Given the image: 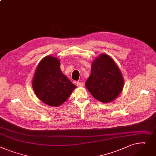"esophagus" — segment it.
<instances>
[{
	"label": "esophagus",
	"mask_w": 156,
	"mask_h": 156,
	"mask_svg": "<svg viewBox=\"0 0 156 156\" xmlns=\"http://www.w3.org/2000/svg\"><path fill=\"white\" fill-rule=\"evenodd\" d=\"M76 85L78 87H83L84 86V83H83V82H77Z\"/></svg>",
	"instance_id": "1"
}]
</instances>
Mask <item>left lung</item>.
Returning <instances> with one entry per match:
<instances>
[{
  "mask_svg": "<svg viewBox=\"0 0 156 156\" xmlns=\"http://www.w3.org/2000/svg\"><path fill=\"white\" fill-rule=\"evenodd\" d=\"M85 85L95 99L101 103H109L122 93L124 79L113 59L102 53L93 62L90 75Z\"/></svg>",
  "mask_w": 156,
  "mask_h": 156,
  "instance_id": "1",
  "label": "left lung"
}]
</instances>
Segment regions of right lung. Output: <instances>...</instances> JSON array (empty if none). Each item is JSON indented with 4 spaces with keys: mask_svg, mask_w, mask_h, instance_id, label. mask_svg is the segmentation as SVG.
<instances>
[{
    "mask_svg": "<svg viewBox=\"0 0 156 156\" xmlns=\"http://www.w3.org/2000/svg\"><path fill=\"white\" fill-rule=\"evenodd\" d=\"M36 96L53 107L62 105L77 87L60 70V60L53 56L44 57L36 69L32 80Z\"/></svg>",
    "mask_w": 156,
    "mask_h": 156,
    "instance_id": "add662e5",
    "label": "right lung"
}]
</instances>
